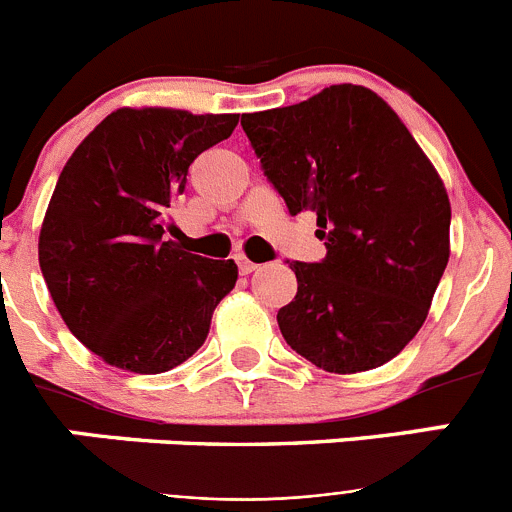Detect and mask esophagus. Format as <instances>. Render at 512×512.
<instances>
[{"label":"esophagus","mask_w":512,"mask_h":512,"mask_svg":"<svg viewBox=\"0 0 512 512\" xmlns=\"http://www.w3.org/2000/svg\"><path fill=\"white\" fill-rule=\"evenodd\" d=\"M238 271H241L243 277H246V274L256 271V264H253V261H248L246 256H238Z\"/></svg>","instance_id":"obj_1"}]
</instances>
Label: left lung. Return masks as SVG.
I'll list each match as a JSON object with an SVG mask.
<instances>
[{"instance_id":"obj_1","label":"left lung","mask_w":512,"mask_h":512,"mask_svg":"<svg viewBox=\"0 0 512 512\" xmlns=\"http://www.w3.org/2000/svg\"><path fill=\"white\" fill-rule=\"evenodd\" d=\"M241 125L289 215L315 212L328 248L320 264H289L297 295L277 312L284 341L333 374L395 359L449 264V194L423 148L390 104L356 84Z\"/></svg>"}]
</instances>
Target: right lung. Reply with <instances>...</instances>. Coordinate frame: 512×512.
Instances as JSON below:
<instances>
[{"instance_id":"1","label":"right lung","mask_w":512,"mask_h":512,"mask_svg":"<svg viewBox=\"0 0 512 512\" xmlns=\"http://www.w3.org/2000/svg\"><path fill=\"white\" fill-rule=\"evenodd\" d=\"M235 125L238 115L122 107L63 166L40 228V271L63 323L104 364L161 374L205 343L238 266L164 233L192 161Z\"/></svg>"}]
</instances>
